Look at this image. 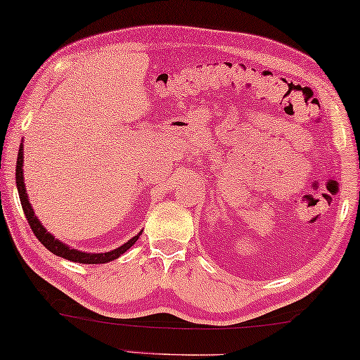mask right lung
<instances>
[{
    "instance_id": "add662e5",
    "label": "right lung",
    "mask_w": 360,
    "mask_h": 360,
    "mask_svg": "<svg viewBox=\"0 0 360 360\" xmlns=\"http://www.w3.org/2000/svg\"><path fill=\"white\" fill-rule=\"evenodd\" d=\"M22 167H24V146H22V143H20L18 162H15V185H18L22 209H24L25 217H27V220H29L30 229L33 233H35V236L38 238V241H40L41 245L46 248V250H49L53 254H56V256L68 259V261H72V262H79V264H106V262L114 261V259L120 257L125 251H129L130 248L136 243L138 236L141 235V231H140V233L135 235L134 238H130L125 245L115 248V250L108 251V252H85V251H79V250H74V248L68 246L65 243H63L60 240H58V238H54L51 233H49L45 226H43L40 220H38L35 212H33L32 204L29 201V196H27V190H25V184H24V169Z\"/></svg>"
}]
</instances>
